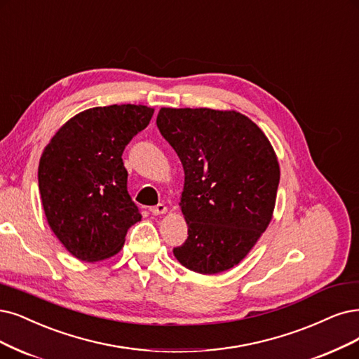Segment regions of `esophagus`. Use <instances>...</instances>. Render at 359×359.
I'll return each instance as SVG.
<instances>
[{
	"label": "esophagus",
	"instance_id": "obj_1",
	"mask_svg": "<svg viewBox=\"0 0 359 359\" xmlns=\"http://www.w3.org/2000/svg\"><path fill=\"white\" fill-rule=\"evenodd\" d=\"M151 213H152L154 216L165 215V213H167V207H165L164 204H158V205H155V207H152V208H151Z\"/></svg>",
	"mask_w": 359,
	"mask_h": 359
}]
</instances>
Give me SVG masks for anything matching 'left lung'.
Instances as JSON below:
<instances>
[{
    "mask_svg": "<svg viewBox=\"0 0 359 359\" xmlns=\"http://www.w3.org/2000/svg\"><path fill=\"white\" fill-rule=\"evenodd\" d=\"M156 126L179 155L188 240L172 250L194 272L233 268L272 220L280 164L271 142L236 111L161 108Z\"/></svg>",
    "mask_w": 359,
    "mask_h": 359,
    "instance_id": "1",
    "label": "left lung"
}]
</instances>
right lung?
<instances>
[{"instance_id":"obj_1","label":"right lung","mask_w":359,"mask_h":359,"mask_svg":"<svg viewBox=\"0 0 359 359\" xmlns=\"http://www.w3.org/2000/svg\"><path fill=\"white\" fill-rule=\"evenodd\" d=\"M143 104L97 106L65 123L39 159L38 187L51 231L83 262L112 257L142 219L127 191L123 152L148 127Z\"/></svg>"}]
</instances>
